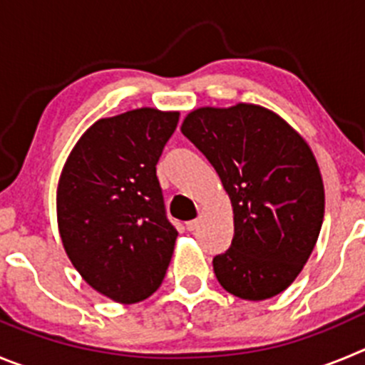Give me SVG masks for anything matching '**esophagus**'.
Returning a JSON list of instances; mask_svg holds the SVG:
<instances>
[{"mask_svg": "<svg viewBox=\"0 0 365 365\" xmlns=\"http://www.w3.org/2000/svg\"><path fill=\"white\" fill-rule=\"evenodd\" d=\"M185 227H187V230H190V232H194V230H196V229H198V227H200V220H190V221H187Z\"/></svg>", "mask_w": 365, "mask_h": 365, "instance_id": "1", "label": "esophagus"}]
</instances>
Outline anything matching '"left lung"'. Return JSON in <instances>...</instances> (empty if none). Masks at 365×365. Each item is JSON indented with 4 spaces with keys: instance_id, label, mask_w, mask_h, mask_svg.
<instances>
[{
    "instance_id": "obj_1",
    "label": "left lung",
    "mask_w": 365,
    "mask_h": 365,
    "mask_svg": "<svg viewBox=\"0 0 365 365\" xmlns=\"http://www.w3.org/2000/svg\"><path fill=\"white\" fill-rule=\"evenodd\" d=\"M182 133L212 163L234 210L232 245L212 259L229 294L264 301L308 261L324 217V185L312 149L261 106L200 108Z\"/></svg>"
}]
</instances>
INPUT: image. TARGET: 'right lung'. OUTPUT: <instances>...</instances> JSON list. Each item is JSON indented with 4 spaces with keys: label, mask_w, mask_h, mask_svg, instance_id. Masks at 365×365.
<instances>
[{
    "label": "right lung",
    "mask_w": 365,
    "mask_h": 365,
    "mask_svg": "<svg viewBox=\"0 0 365 365\" xmlns=\"http://www.w3.org/2000/svg\"><path fill=\"white\" fill-rule=\"evenodd\" d=\"M180 113L140 108L95 122L75 144L57 187V223L71 264L122 304L158 290L178 232L156 163Z\"/></svg>",
    "instance_id": "right-lung-1"
}]
</instances>
